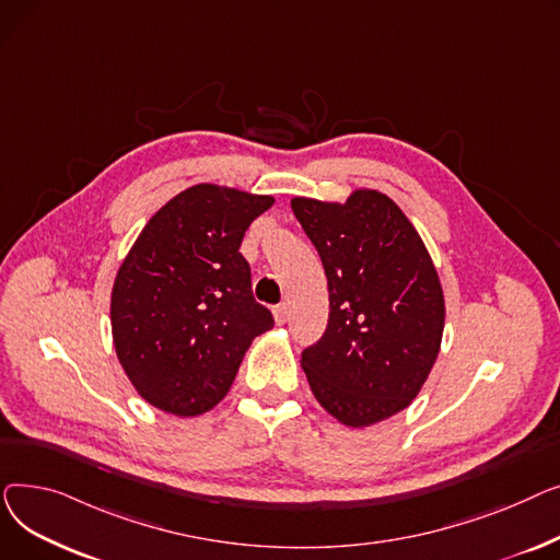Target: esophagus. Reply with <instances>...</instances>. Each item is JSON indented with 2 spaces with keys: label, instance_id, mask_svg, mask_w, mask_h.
I'll return each mask as SVG.
<instances>
[{
  "label": "esophagus",
  "instance_id": "1",
  "mask_svg": "<svg viewBox=\"0 0 560 560\" xmlns=\"http://www.w3.org/2000/svg\"><path fill=\"white\" fill-rule=\"evenodd\" d=\"M273 318H276V323H278V325H284V323H287V318H289V307H287V305H278V307H273Z\"/></svg>",
  "mask_w": 560,
  "mask_h": 560
}]
</instances>
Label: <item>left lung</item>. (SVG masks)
Returning <instances> with one entry per match:
<instances>
[{
  "mask_svg": "<svg viewBox=\"0 0 560 560\" xmlns=\"http://www.w3.org/2000/svg\"><path fill=\"white\" fill-rule=\"evenodd\" d=\"M291 210L330 291L325 335L301 359L314 398L352 430L400 413L430 377L445 327L430 250L377 189H354L343 203L295 196Z\"/></svg>",
  "mask_w": 560,
  "mask_h": 560,
  "instance_id": "left-lung-1",
  "label": "left lung"
}]
</instances>
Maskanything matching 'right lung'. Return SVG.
<instances>
[{"label":"right lung","instance_id":"obj_1","mask_svg":"<svg viewBox=\"0 0 560 560\" xmlns=\"http://www.w3.org/2000/svg\"><path fill=\"white\" fill-rule=\"evenodd\" d=\"M273 203L265 194L191 185L126 253L110 293L113 343L144 402L178 418L210 411L253 339L273 327L240 253L246 228Z\"/></svg>","mask_w":560,"mask_h":560}]
</instances>
